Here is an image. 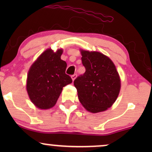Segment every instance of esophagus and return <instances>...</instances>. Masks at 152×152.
Here are the masks:
<instances>
[{
    "label": "esophagus",
    "instance_id": "34e87169",
    "mask_svg": "<svg viewBox=\"0 0 152 152\" xmlns=\"http://www.w3.org/2000/svg\"><path fill=\"white\" fill-rule=\"evenodd\" d=\"M76 77H77V74H74V75H72L71 76V78H72V81H74L75 80Z\"/></svg>",
    "mask_w": 152,
    "mask_h": 152
}]
</instances>
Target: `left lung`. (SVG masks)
<instances>
[{
	"mask_svg": "<svg viewBox=\"0 0 152 152\" xmlns=\"http://www.w3.org/2000/svg\"><path fill=\"white\" fill-rule=\"evenodd\" d=\"M81 54L86 72L74 81L79 99L89 112L104 111L119 95V74L113 62L102 53L81 50Z\"/></svg>",
	"mask_w": 152,
	"mask_h": 152,
	"instance_id": "8db88e82",
	"label": "left lung"
}]
</instances>
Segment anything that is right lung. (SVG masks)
<instances>
[{
	"instance_id": "obj_1",
	"label": "right lung",
	"mask_w": 152,
	"mask_h": 152,
	"mask_svg": "<svg viewBox=\"0 0 152 152\" xmlns=\"http://www.w3.org/2000/svg\"><path fill=\"white\" fill-rule=\"evenodd\" d=\"M63 50L49 48L32 64L28 71L26 88L29 97L37 108L48 109L57 102L63 87L72 83L66 74L67 64L61 59Z\"/></svg>"
}]
</instances>
